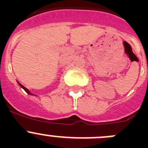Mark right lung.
<instances>
[{
  "mask_svg": "<svg viewBox=\"0 0 148 148\" xmlns=\"http://www.w3.org/2000/svg\"><path fill=\"white\" fill-rule=\"evenodd\" d=\"M18 84H19V85H20V86H21V87H22V88H23V90H25V91H26V92H27V93H28V94H30V95H32V93H31V92H29V90H27V88H26V87H23V85H21V84H20V83H19V82H18Z\"/></svg>",
  "mask_w": 148,
  "mask_h": 148,
  "instance_id": "1",
  "label": "right lung"
}]
</instances>
